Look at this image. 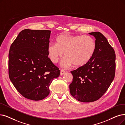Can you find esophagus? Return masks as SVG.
I'll return each instance as SVG.
<instances>
[{
	"instance_id": "1",
	"label": "esophagus",
	"mask_w": 125,
	"mask_h": 125,
	"mask_svg": "<svg viewBox=\"0 0 125 125\" xmlns=\"http://www.w3.org/2000/svg\"><path fill=\"white\" fill-rule=\"evenodd\" d=\"M64 73H65V71H64L63 70H61V75H62Z\"/></svg>"
}]
</instances>
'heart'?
Instances as JSON below:
<instances>
[{"mask_svg":"<svg viewBox=\"0 0 125 125\" xmlns=\"http://www.w3.org/2000/svg\"><path fill=\"white\" fill-rule=\"evenodd\" d=\"M96 50L94 39L89 35H71L63 34L56 38V43L51 42L48 46V53L52 62L57 63L64 52L65 58L61 65L63 68L83 66L93 56Z\"/></svg>","mask_w":125,"mask_h":125,"instance_id":"heart-1","label":"heart"}]
</instances>
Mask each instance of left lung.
<instances>
[{"label": "left lung", "instance_id": "left-lung-1", "mask_svg": "<svg viewBox=\"0 0 125 125\" xmlns=\"http://www.w3.org/2000/svg\"><path fill=\"white\" fill-rule=\"evenodd\" d=\"M89 34L96 39L95 52L87 63L71 71L73 78L69 86L71 95L84 103L100 98L110 86L115 72V54L107 38L99 32Z\"/></svg>", "mask_w": 125, "mask_h": 125}]
</instances>
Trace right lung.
<instances>
[{"mask_svg": "<svg viewBox=\"0 0 125 125\" xmlns=\"http://www.w3.org/2000/svg\"><path fill=\"white\" fill-rule=\"evenodd\" d=\"M51 31L24 29L12 43L9 54V75L17 90L26 98L39 101L50 93L60 70L48 57Z\"/></svg>", "mask_w": 125, "mask_h": 125, "instance_id": "add662e5", "label": "right lung"}]
</instances>
